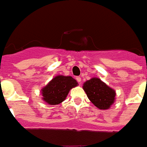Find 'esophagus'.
<instances>
[{
	"mask_svg": "<svg viewBox=\"0 0 147 147\" xmlns=\"http://www.w3.org/2000/svg\"><path fill=\"white\" fill-rule=\"evenodd\" d=\"M76 80H77V81L78 82V83H81V77H76Z\"/></svg>",
	"mask_w": 147,
	"mask_h": 147,
	"instance_id": "obj_1",
	"label": "esophagus"
}]
</instances>
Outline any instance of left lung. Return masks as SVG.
<instances>
[{
	"mask_svg": "<svg viewBox=\"0 0 147 147\" xmlns=\"http://www.w3.org/2000/svg\"><path fill=\"white\" fill-rule=\"evenodd\" d=\"M83 89L90 102L99 109H108L115 102V90L98 78L84 82Z\"/></svg>",
	"mask_w": 147,
	"mask_h": 147,
	"instance_id": "1",
	"label": "left lung"
}]
</instances>
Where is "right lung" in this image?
Returning a JSON list of instances; mask_svg holds the SVG:
<instances>
[{
	"label": "right lung",
	"instance_id": "1",
	"mask_svg": "<svg viewBox=\"0 0 147 147\" xmlns=\"http://www.w3.org/2000/svg\"><path fill=\"white\" fill-rule=\"evenodd\" d=\"M78 82L71 76H57L41 90L42 99L50 105H58L66 99L71 88Z\"/></svg>",
	"mask_w": 147,
	"mask_h": 147
}]
</instances>
